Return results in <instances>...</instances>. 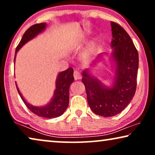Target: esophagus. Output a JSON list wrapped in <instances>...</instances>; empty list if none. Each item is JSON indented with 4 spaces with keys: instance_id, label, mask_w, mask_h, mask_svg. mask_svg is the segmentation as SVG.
<instances>
[{
    "instance_id": "esophagus-1",
    "label": "esophagus",
    "mask_w": 155,
    "mask_h": 155,
    "mask_svg": "<svg viewBox=\"0 0 155 155\" xmlns=\"http://www.w3.org/2000/svg\"><path fill=\"white\" fill-rule=\"evenodd\" d=\"M73 76H74V78H75V80H76L81 79V78H82V76H81V75H80V72L78 71H74Z\"/></svg>"
}]
</instances>
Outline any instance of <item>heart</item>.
I'll return each mask as SVG.
<instances>
[{"mask_svg":"<svg viewBox=\"0 0 155 155\" xmlns=\"http://www.w3.org/2000/svg\"><path fill=\"white\" fill-rule=\"evenodd\" d=\"M98 41V39H94V41L91 42L90 45L87 46V48L84 51L83 53H82V57H83L84 59L88 60V59H90L91 57L92 56V55L94 54L95 50H96L97 48Z\"/></svg>","mask_w":155,"mask_h":155,"instance_id":"1","label":"heart"}]
</instances>
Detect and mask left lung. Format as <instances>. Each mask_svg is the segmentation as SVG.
Listing matches in <instances>:
<instances>
[{
  "mask_svg": "<svg viewBox=\"0 0 155 155\" xmlns=\"http://www.w3.org/2000/svg\"><path fill=\"white\" fill-rule=\"evenodd\" d=\"M113 39L110 62L114 68L111 84L106 85L90 73L88 68L82 71V81L85 86L89 107L97 115L110 117L119 114L130 104L136 90V78L138 70V53L126 30L111 22ZM99 54L93 63L104 60Z\"/></svg>",
  "mask_w": 155,
  "mask_h": 155,
  "instance_id": "8db88e82",
  "label": "left lung"
}]
</instances>
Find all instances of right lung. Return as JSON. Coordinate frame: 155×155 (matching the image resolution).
Instances as JSON below:
<instances>
[{"instance_id":"add662e5","label":"right lung","mask_w":155,"mask_h":155,"mask_svg":"<svg viewBox=\"0 0 155 155\" xmlns=\"http://www.w3.org/2000/svg\"><path fill=\"white\" fill-rule=\"evenodd\" d=\"M46 27V23H40L36 24L29 27L25 31L23 37L21 39L18 46H17L15 50V55L14 58V63L15 62L17 53L25 44L35 38L38 35L43 32ZM74 81L73 77V69L69 68L66 71L60 72L57 75L56 80V89L54 90V96L51 99L49 102L45 106L37 107L33 106L31 104L27 102L22 93L20 92L18 85L16 84V87L18 92L20 94L23 102L25 104L27 107L31 112L36 115L46 118H56L62 115L68 107L69 104V87L72 82Z\"/></svg>"}]
</instances>
